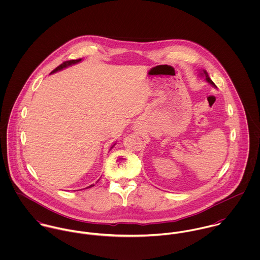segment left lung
Wrapping results in <instances>:
<instances>
[{"label": "left lung", "instance_id": "left-lung-1", "mask_svg": "<svg viewBox=\"0 0 260 260\" xmlns=\"http://www.w3.org/2000/svg\"><path fill=\"white\" fill-rule=\"evenodd\" d=\"M200 75H202V76H204L205 77V80H206V82H208L209 84H211L213 87H215L216 88V86H215V84L212 82V80L210 79V77L208 76V73L205 71V70H202L201 71V73H200Z\"/></svg>", "mask_w": 260, "mask_h": 260}]
</instances>
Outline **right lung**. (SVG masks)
Segmentation results:
<instances>
[{
	"label": "right lung",
	"instance_id": "right-lung-1",
	"mask_svg": "<svg viewBox=\"0 0 260 260\" xmlns=\"http://www.w3.org/2000/svg\"><path fill=\"white\" fill-rule=\"evenodd\" d=\"M81 60L82 59H78V60H70V61H66V62H64L63 64H61L60 66H58L53 72H51V74L52 73H56V72H58V71H61V70H63L64 68H67V67H69V66H72V65H74V64H77V63H79V62H81ZM115 146V144H113L112 145L111 148H110V150H111L113 147ZM99 181V180H98ZM92 186H94V184H92V185L89 186V188L90 187H92Z\"/></svg>",
	"mask_w": 260,
	"mask_h": 260
}]
</instances>
